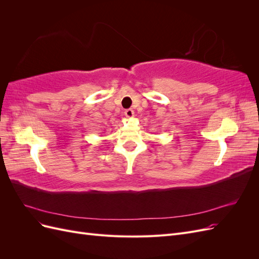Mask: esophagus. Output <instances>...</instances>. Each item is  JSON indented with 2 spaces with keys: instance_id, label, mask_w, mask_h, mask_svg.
<instances>
[{
  "instance_id": "obj_1",
  "label": "esophagus",
  "mask_w": 259,
  "mask_h": 259,
  "mask_svg": "<svg viewBox=\"0 0 259 259\" xmlns=\"http://www.w3.org/2000/svg\"><path fill=\"white\" fill-rule=\"evenodd\" d=\"M125 116L126 117H128V119H132L133 116H134V110H133V109H126V110H125Z\"/></svg>"
}]
</instances>
